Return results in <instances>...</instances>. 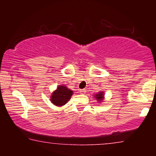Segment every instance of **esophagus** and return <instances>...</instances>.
<instances>
[{
    "mask_svg": "<svg viewBox=\"0 0 156 156\" xmlns=\"http://www.w3.org/2000/svg\"><path fill=\"white\" fill-rule=\"evenodd\" d=\"M79 92L80 94H84V93H86V90L85 89H80Z\"/></svg>",
    "mask_w": 156,
    "mask_h": 156,
    "instance_id": "obj_1",
    "label": "esophagus"
}]
</instances>
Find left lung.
<instances>
[{
  "label": "left lung",
  "mask_w": 156,
  "mask_h": 156,
  "mask_svg": "<svg viewBox=\"0 0 156 156\" xmlns=\"http://www.w3.org/2000/svg\"><path fill=\"white\" fill-rule=\"evenodd\" d=\"M95 98L98 100L99 101H101L103 98V92H99L98 94H96Z\"/></svg>",
  "instance_id": "1"
}]
</instances>
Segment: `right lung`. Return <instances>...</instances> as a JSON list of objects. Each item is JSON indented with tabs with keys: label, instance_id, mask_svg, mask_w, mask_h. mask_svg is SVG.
Here are the masks:
<instances>
[{
	"label": "right lung",
	"instance_id": "1",
	"mask_svg": "<svg viewBox=\"0 0 156 156\" xmlns=\"http://www.w3.org/2000/svg\"><path fill=\"white\" fill-rule=\"evenodd\" d=\"M73 94V91L67 89V87L59 86L57 89L52 94L51 101L57 106H62L65 105L70 99Z\"/></svg>",
	"mask_w": 156,
	"mask_h": 156
}]
</instances>
